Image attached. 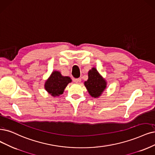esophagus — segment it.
Here are the masks:
<instances>
[{"mask_svg":"<svg viewBox=\"0 0 155 155\" xmlns=\"http://www.w3.org/2000/svg\"><path fill=\"white\" fill-rule=\"evenodd\" d=\"M74 82H75V83H77V84H79V83H81V78H75V79H74Z\"/></svg>","mask_w":155,"mask_h":155,"instance_id":"obj_1","label":"esophagus"}]
</instances>
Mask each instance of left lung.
<instances>
[{"label":"left lung","mask_w":155,"mask_h":155,"mask_svg":"<svg viewBox=\"0 0 155 155\" xmlns=\"http://www.w3.org/2000/svg\"><path fill=\"white\" fill-rule=\"evenodd\" d=\"M88 80L84 82L89 93L94 98H98L106 87L107 83L97 70L93 68L88 73Z\"/></svg>","instance_id":"left-lung-1"}]
</instances>
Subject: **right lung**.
<instances>
[{
	"label": "right lung",
	"instance_id": "add662e5",
	"mask_svg": "<svg viewBox=\"0 0 155 155\" xmlns=\"http://www.w3.org/2000/svg\"><path fill=\"white\" fill-rule=\"evenodd\" d=\"M71 82L69 77H63L59 71H54L45 82V87L51 96H59L64 92L67 85Z\"/></svg>",
	"mask_w": 155,
	"mask_h": 155
}]
</instances>
